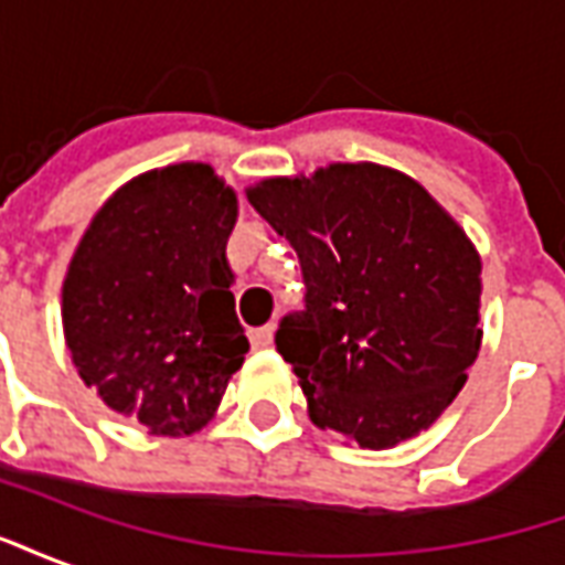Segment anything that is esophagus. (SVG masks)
<instances>
[{
  "label": "esophagus",
  "instance_id": "obj_1",
  "mask_svg": "<svg viewBox=\"0 0 565 565\" xmlns=\"http://www.w3.org/2000/svg\"><path fill=\"white\" fill-rule=\"evenodd\" d=\"M271 335H275L271 327H257V330L247 332V339H250V348H254V351H259V348H269Z\"/></svg>",
  "mask_w": 565,
  "mask_h": 565
}]
</instances>
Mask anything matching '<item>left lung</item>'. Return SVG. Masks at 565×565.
Here are the masks:
<instances>
[{
	"label": "left lung",
	"instance_id": "8db88e82",
	"mask_svg": "<svg viewBox=\"0 0 565 565\" xmlns=\"http://www.w3.org/2000/svg\"><path fill=\"white\" fill-rule=\"evenodd\" d=\"M247 202L299 257L306 308L284 315L275 344L311 420L372 450L426 429L481 348L466 233L417 181L372 162L269 178Z\"/></svg>",
	"mask_w": 565,
	"mask_h": 565
}]
</instances>
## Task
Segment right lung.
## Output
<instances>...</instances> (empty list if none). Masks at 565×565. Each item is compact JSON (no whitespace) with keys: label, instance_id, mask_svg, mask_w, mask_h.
Here are the masks:
<instances>
[{"label":"right lung","instance_id":"add662e5","mask_svg":"<svg viewBox=\"0 0 565 565\" xmlns=\"http://www.w3.org/2000/svg\"><path fill=\"white\" fill-rule=\"evenodd\" d=\"M235 217L211 166H166L105 202L68 266L63 327L78 375L153 436L209 424L245 363L226 259Z\"/></svg>","mask_w":565,"mask_h":565}]
</instances>
